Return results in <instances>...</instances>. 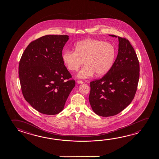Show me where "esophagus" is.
<instances>
[{
	"instance_id": "obj_1",
	"label": "esophagus",
	"mask_w": 159,
	"mask_h": 159,
	"mask_svg": "<svg viewBox=\"0 0 159 159\" xmlns=\"http://www.w3.org/2000/svg\"><path fill=\"white\" fill-rule=\"evenodd\" d=\"M77 83L79 84H82L84 83L83 81L80 80H78L77 81Z\"/></svg>"
}]
</instances>
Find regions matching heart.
<instances>
[{
    "label": "heart",
    "instance_id": "1",
    "mask_svg": "<svg viewBox=\"0 0 159 159\" xmlns=\"http://www.w3.org/2000/svg\"><path fill=\"white\" fill-rule=\"evenodd\" d=\"M116 49L114 45L102 40L87 39L74 45V52L65 50L62 59L69 70H78L84 63L85 65L78 74V78L87 79L96 73L97 76L108 73L115 60Z\"/></svg>",
    "mask_w": 159,
    "mask_h": 159
}]
</instances>
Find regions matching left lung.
Listing matches in <instances>:
<instances>
[{
  "label": "left lung",
  "mask_w": 159,
  "mask_h": 159,
  "mask_svg": "<svg viewBox=\"0 0 159 159\" xmlns=\"http://www.w3.org/2000/svg\"><path fill=\"white\" fill-rule=\"evenodd\" d=\"M118 39V54L112 68L102 78L90 84L91 108L103 117L122 111L132 102L138 88L140 65L136 54L128 39Z\"/></svg>",
  "instance_id": "left-lung-1"
}]
</instances>
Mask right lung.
Returning <instances> with one entry per match:
<instances>
[{"mask_svg":"<svg viewBox=\"0 0 159 159\" xmlns=\"http://www.w3.org/2000/svg\"><path fill=\"white\" fill-rule=\"evenodd\" d=\"M66 35H47L31 42L19 64L21 91L26 102L44 114L63 110L75 85L62 59Z\"/></svg>","mask_w":159,"mask_h":159,"instance_id":"add662e5","label":"right lung"}]
</instances>
